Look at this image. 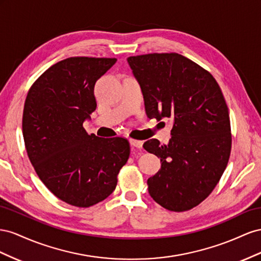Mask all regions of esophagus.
I'll return each instance as SVG.
<instances>
[{
    "instance_id": "1",
    "label": "esophagus",
    "mask_w": 261,
    "mask_h": 261,
    "mask_svg": "<svg viewBox=\"0 0 261 261\" xmlns=\"http://www.w3.org/2000/svg\"><path fill=\"white\" fill-rule=\"evenodd\" d=\"M130 144H131V146L136 147V148H141V147H142L143 142H142V141H139V140H130Z\"/></svg>"
}]
</instances>
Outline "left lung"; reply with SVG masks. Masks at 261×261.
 <instances>
[{
    "mask_svg": "<svg viewBox=\"0 0 261 261\" xmlns=\"http://www.w3.org/2000/svg\"><path fill=\"white\" fill-rule=\"evenodd\" d=\"M126 61L147 117L174 120L167 144L158 139L143 144L162 163L147 179L148 193L169 211L190 210L212 192L229 159V115L221 88L209 72L181 55L150 54Z\"/></svg>",
    "mask_w": 261,
    "mask_h": 261,
    "instance_id": "1",
    "label": "left lung"
}]
</instances>
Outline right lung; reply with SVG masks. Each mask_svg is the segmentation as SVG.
Returning a JSON list of instances; mask_svg holds the SVG:
<instances>
[{
  "label": "right lung",
  "mask_w": 261,
  "mask_h": 261,
  "mask_svg": "<svg viewBox=\"0 0 261 261\" xmlns=\"http://www.w3.org/2000/svg\"><path fill=\"white\" fill-rule=\"evenodd\" d=\"M117 61L73 57L54 64L29 89L23 137L37 175L64 202L88 207L117 186L130 155L128 140L88 135L83 123L97 107L95 83Z\"/></svg>",
  "instance_id": "add662e5"
}]
</instances>
